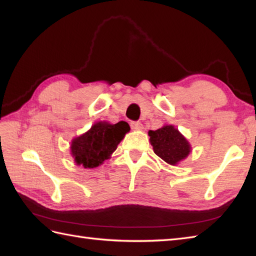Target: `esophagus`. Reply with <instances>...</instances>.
<instances>
[{"label":"esophagus","instance_id":"34e87169","mask_svg":"<svg viewBox=\"0 0 256 256\" xmlns=\"http://www.w3.org/2000/svg\"><path fill=\"white\" fill-rule=\"evenodd\" d=\"M131 128L134 130V131H140V130L143 128V124L140 122L133 121V122H131Z\"/></svg>","mask_w":256,"mask_h":256}]
</instances>
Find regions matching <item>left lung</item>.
Returning <instances> with one entry per match:
<instances>
[{"label": "left lung", "mask_w": 256, "mask_h": 256, "mask_svg": "<svg viewBox=\"0 0 256 256\" xmlns=\"http://www.w3.org/2000/svg\"><path fill=\"white\" fill-rule=\"evenodd\" d=\"M148 135L154 153L168 164L175 165L190 153L188 140L172 125L150 131Z\"/></svg>", "instance_id": "obj_1"}]
</instances>
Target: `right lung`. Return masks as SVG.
Instances as JSON below:
<instances>
[{
	"label": "right lung",
	"instance_id": "1",
	"mask_svg": "<svg viewBox=\"0 0 256 256\" xmlns=\"http://www.w3.org/2000/svg\"><path fill=\"white\" fill-rule=\"evenodd\" d=\"M128 131L130 125L124 121L96 123L88 132L72 140V157L84 168L98 167L111 156Z\"/></svg>",
	"mask_w": 256,
	"mask_h": 256
}]
</instances>
